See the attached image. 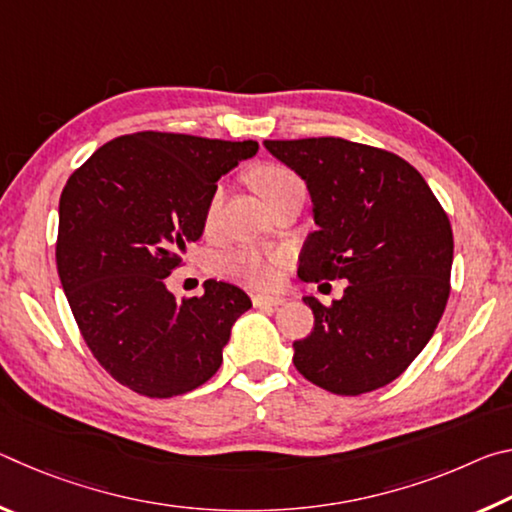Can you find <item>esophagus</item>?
I'll use <instances>...</instances> for the list:
<instances>
[{"label": "esophagus", "instance_id": "1", "mask_svg": "<svg viewBox=\"0 0 512 512\" xmlns=\"http://www.w3.org/2000/svg\"><path fill=\"white\" fill-rule=\"evenodd\" d=\"M253 302H255V307H280L287 300H284L282 296H264V293H257V296H253Z\"/></svg>", "mask_w": 512, "mask_h": 512}]
</instances>
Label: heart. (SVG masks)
<instances>
[{
  "mask_svg": "<svg viewBox=\"0 0 512 512\" xmlns=\"http://www.w3.org/2000/svg\"><path fill=\"white\" fill-rule=\"evenodd\" d=\"M246 180L250 187L264 198L266 205H271L277 196L289 192L291 187L302 185L296 171H291L287 164L280 162H257L246 171ZM221 192L214 189L207 198L205 214H203V225L205 230H210L216 219V210H219ZM284 255L273 253V250H262L253 246L235 248L230 253H225L221 259V271L223 275L232 277V280L253 284V287H268L277 280V268L282 266Z\"/></svg>",
  "mask_w": 512,
  "mask_h": 512,
  "instance_id": "obj_1",
  "label": "heart"
}]
</instances>
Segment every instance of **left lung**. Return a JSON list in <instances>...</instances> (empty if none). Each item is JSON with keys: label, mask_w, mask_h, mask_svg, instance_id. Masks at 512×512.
<instances>
[{"label": "left lung", "mask_w": 512, "mask_h": 512, "mask_svg": "<svg viewBox=\"0 0 512 512\" xmlns=\"http://www.w3.org/2000/svg\"><path fill=\"white\" fill-rule=\"evenodd\" d=\"M305 180L318 230L300 253L302 282L348 280L341 300L305 298L314 329L293 366L336 395L391 384L436 332L449 298L454 237L418 169L391 151L343 140H266Z\"/></svg>", "instance_id": "left-lung-1"}]
</instances>
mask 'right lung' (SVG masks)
Listing matches in <instances>:
<instances>
[{
	"instance_id": "obj_1",
	"label": "right lung",
	"mask_w": 512,
	"mask_h": 512,
	"mask_svg": "<svg viewBox=\"0 0 512 512\" xmlns=\"http://www.w3.org/2000/svg\"><path fill=\"white\" fill-rule=\"evenodd\" d=\"M255 151L253 140L142 131L103 144L69 176L58 275L90 352L121 386L162 400L221 368L230 327L253 302L216 280L178 302L167 277L203 235L216 180Z\"/></svg>"
}]
</instances>
